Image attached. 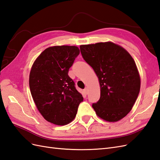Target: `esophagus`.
Returning a JSON list of instances; mask_svg holds the SVG:
<instances>
[{
    "label": "esophagus",
    "mask_w": 160,
    "mask_h": 160,
    "mask_svg": "<svg viewBox=\"0 0 160 160\" xmlns=\"http://www.w3.org/2000/svg\"><path fill=\"white\" fill-rule=\"evenodd\" d=\"M83 92H84V93H85V94H88V89L87 88H85L84 89Z\"/></svg>",
    "instance_id": "esophagus-1"
}]
</instances>
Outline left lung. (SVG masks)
I'll return each mask as SVG.
<instances>
[{
  "mask_svg": "<svg viewBox=\"0 0 160 160\" xmlns=\"http://www.w3.org/2000/svg\"><path fill=\"white\" fill-rule=\"evenodd\" d=\"M81 55L98 77L100 98L92 107L99 118L115 122L132 110L141 88V78L133 58L112 42L80 46Z\"/></svg>",
  "mask_w": 160,
  "mask_h": 160,
  "instance_id": "8db88e82",
  "label": "left lung"
}]
</instances>
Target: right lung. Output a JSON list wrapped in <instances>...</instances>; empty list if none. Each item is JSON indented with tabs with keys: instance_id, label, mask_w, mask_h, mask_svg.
Listing matches in <instances>:
<instances>
[{
	"instance_id": "obj_1",
	"label": "right lung",
	"mask_w": 160,
	"mask_h": 160,
	"mask_svg": "<svg viewBox=\"0 0 160 160\" xmlns=\"http://www.w3.org/2000/svg\"><path fill=\"white\" fill-rule=\"evenodd\" d=\"M79 53L76 46L50 47L31 68L29 86L34 103L45 120L58 126L71 123L83 100L68 75Z\"/></svg>"
}]
</instances>
